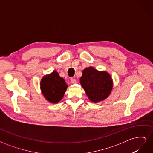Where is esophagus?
Instances as JSON below:
<instances>
[{
    "label": "esophagus",
    "instance_id": "34e87169",
    "mask_svg": "<svg viewBox=\"0 0 153 153\" xmlns=\"http://www.w3.org/2000/svg\"><path fill=\"white\" fill-rule=\"evenodd\" d=\"M71 82L72 83V84H76V80L75 79H74V78H71Z\"/></svg>",
    "mask_w": 153,
    "mask_h": 153
}]
</instances>
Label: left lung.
Segmentation results:
<instances>
[{
    "mask_svg": "<svg viewBox=\"0 0 153 153\" xmlns=\"http://www.w3.org/2000/svg\"><path fill=\"white\" fill-rule=\"evenodd\" d=\"M80 80L88 98L94 103L106 99L112 89L113 82L109 74L92 67L84 69Z\"/></svg>",
    "mask_w": 153,
    "mask_h": 153,
    "instance_id": "1",
    "label": "left lung"
}]
</instances>
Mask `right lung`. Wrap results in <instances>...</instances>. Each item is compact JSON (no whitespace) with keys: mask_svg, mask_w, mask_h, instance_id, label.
<instances>
[{"mask_svg":"<svg viewBox=\"0 0 153 153\" xmlns=\"http://www.w3.org/2000/svg\"><path fill=\"white\" fill-rule=\"evenodd\" d=\"M40 84L45 98L53 103H58L63 98L68 87L65 80L55 71L43 76Z\"/></svg>","mask_w":153,"mask_h":153,"instance_id":"obj_1","label":"right lung"}]
</instances>
